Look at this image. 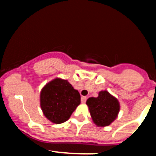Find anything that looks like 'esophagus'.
<instances>
[{
    "label": "esophagus",
    "instance_id": "obj_1",
    "mask_svg": "<svg viewBox=\"0 0 156 156\" xmlns=\"http://www.w3.org/2000/svg\"><path fill=\"white\" fill-rule=\"evenodd\" d=\"M86 101H87V97H81V103H85Z\"/></svg>",
    "mask_w": 156,
    "mask_h": 156
}]
</instances>
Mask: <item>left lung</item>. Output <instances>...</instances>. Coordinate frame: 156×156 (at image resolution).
I'll return each mask as SVG.
<instances>
[{"instance_id": "8db88e82", "label": "left lung", "mask_w": 156, "mask_h": 156, "mask_svg": "<svg viewBox=\"0 0 156 156\" xmlns=\"http://www.w3.org/2000/svg\"><path fill=\"white\" fill-rule=\"evenodd\" d=\"M94 123L98 127L108 126L117 117L119 103L107 91H101L98 98H89L87 101Z\"/></svg>"}]
</instances>
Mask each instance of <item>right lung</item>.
<instances>
[{"label": "right lung", "mask_w": 156, "mask_h": 156, "mask_svg": "<svg viewBox=\"0 0 156 156\" xmlns=\"http://www.w3.org/2000/svg\"><path fill=\"white\" fill-rule=\"evenodd\" d=\"M80 103V95L67 80L55 78L40 92V106L48 119L61 124L70 117Z\"/></svg>", "instance_id": "add662e5"}]
</instances>
